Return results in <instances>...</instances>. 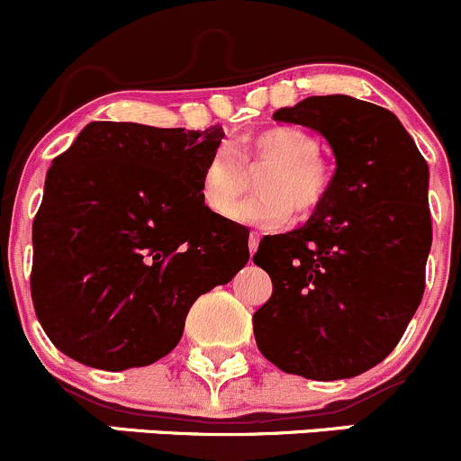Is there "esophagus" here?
<instances>
[{"instance_id": "34e87169", "label": "esophagus", "mask_w": 461, "mask_h": 461, "mask_svg": "<svg viewBox=\"0 0 461 461\" xmlns=\"http://www.w3.org/2000/svg\"><path fill=\"white\" fill-rule=\"evenodd\" d=\"M258 240H260L258 231H249V239H248V248H249V254H254V252H257V248H258Z\"/></svg>"}]
</instances>
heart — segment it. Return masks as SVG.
<instances>
[{"label":"heart","mask_w":461,"mask_h":461,"mask_svg":"<svg viewBox=\"0 0 461 461\" xmlns=\"http://www.w3.org/2000/svg\"><path fill=\"white\" fill-rule=\"evenodd\" d=\"M270 165L259 181L258 197L233 204L249 186L248 168ZM332 174L321 158L314 133L290 124H276L254 133L239 144H221L207 160L201 180L203 204L212 213L230 216L248 225H285L292 209L299 218L312 216L325 203Z\"/></svg>","instance_id":"1"}]
</instances>
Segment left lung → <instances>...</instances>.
I'll list each match as a JSON object with an SVG mask.
<instances>
[{
    "label": "left lung",
    "mask_w": 461,
    "mask_h": 461,
    "mask_svg": "<svg viewBox=\"0 0 461 461\" xmlns=\"http://www.w3.org/2000/svg\"><path fill=\"white\" fill-rule=\"evenodd\" d=\"M274 120L325 136L337 171L314 216L265 236L254 254L272 278L252 319L257 346L287 375L348 379L394 350L421 303L429 165L394 113L373 102L314 95Z\"/></svg>",
    "instance_id": "left-lung-1"
}]
</instances>
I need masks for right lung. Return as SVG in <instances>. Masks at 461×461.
<instances>
[{
  "instance_id": "add662e5",
  "label": "right lung",
  "mask_w": 461,
  "mask_h": 461,
  "mask_svg": "<svg viewBox=\"0 0 461 461\" xmlns=\"http://www.w3.org/2000/svg\"><path fill=\"white\" fill-rule=\"evenodd\" d=\"M225 138L136 122H91L46 174L32 221L31 296L53 346L127 370L178 346L189 308L248 263L249 231L203 204Z\"/></svg>"
}]
</instances>
